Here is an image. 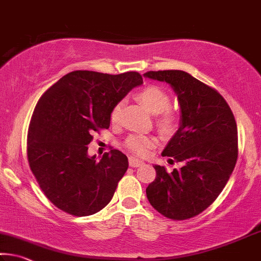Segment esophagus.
I'll return each instance as SVG.
<instances>
[{"instance_id":"34e87169","label":"esophagus","mask_w":261,"mask_h":261,"mask_svg":"<svg viewBox=\"0 0 261 261\" xmlns=\"http://www.w3.org/2000/svg\"><path fill=\"white\" fill-rule=\"evenodd\" d=\"M143 164H144V161L135 158V156H129V165L131 167H139V166H142Z\"/></svg>"}]
</instances>
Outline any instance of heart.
<instances>
[{
  "mask_svg": "<svg viewBox=\"0 0 261 261\" xmlns=\"http://www.w3.org/2000/svg\"><path fill=\"white\" fill-rule=\"evenodd\" d=\"M139 101L146 107L150 113L158 115L156 125L164 134H172L176 129L177 116L172 109H169L171 97L164 88L159 86H147L137 94ZM122 102L116 103L110 113V119L114 124H117L121 119ZM156 140L152 136L132 135L126 139L125 145L136 155H146L150 148L155 145Z\"/></svg>",
  "mask_w": 261,
  "mask_h": 261,
  "instance_id": "obj_1",
  "label": "heart"
}]
</instances>
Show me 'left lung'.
Wrapping results in <instances>:
<instances>
[{
    "label": "left lung",
    "mask_w": 261,
    "mask_h": 261,
    "mask_svg": "<svg viewBox=\"0 0 261 261\" xmlns=\"http://www.w3.org/2000/svg\"><path fill=\"white\" fill-rule=\"evenodd\" d=\"M144 76L166 82L180 105V126L161 154L182 164L168 173L154 165L156 176L146 196L156 212L182 221L216 200L237 163V124L222 95L184 71H150Z\"/></svg>",
    "instance_id": "left-lung-1"
}]
</instances>
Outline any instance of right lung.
I'll list each match as a JSON object with an SVG mask.
<instances>
[{
	"label": "right lung",
	"mask_w": 261,
	"mask_h": 261,
	"mask_svg": "<svg viewBox=\"0 0 261 261\" xmlns=\"http://www.w3.org/2000/svg\"><path fill=\"white\" fill-rule=\"evenodd\" d=\"M142 84L137 72L74 71L41 95L29 126L28 160L40 189L57 208L89 216L113 198L129 166L127 156L111 150L96 160L88 155L87 145L94 132L108 129L116 103Z\"/></svg>",
	"instance_id": "add662e5"
}]
</instances>
